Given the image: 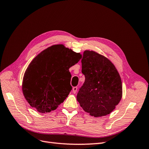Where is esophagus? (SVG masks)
<instances>
[{"mask_svg": "<svg viewBox=\"0 0 149 149\" xmlns=\"http://www.w3.org/2000/svg\"><path fill=\"white\" fill-rule=\"evenodd\" d=\"M77 91H78V88L77 87H73V93H76V92H77Z\"/></svg>", "mask_w": 149, "mask_h": 149, "instance_id": "1", "label": "esophagus"}]
</instances>
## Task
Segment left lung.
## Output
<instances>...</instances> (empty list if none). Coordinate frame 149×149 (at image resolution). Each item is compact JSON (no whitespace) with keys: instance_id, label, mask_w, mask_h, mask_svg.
<instances>
[{"instance_id":"8db88e82","label":"left lung","mask_w":149,"mask_h":149,"mask_svg":"<svg viewBox=\"0 0 149 149\" xmlns=\"http://www.w3.org/2000/svg\"><path fill=\"white\" fill-rule=\"evenodd\" d=\"M81 63L85 81L78 93L77 101L91 116L109 114L123 96L118 70L109 59L94 51L84 52Z\"/></svg>"}]
</instances>
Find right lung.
I'll return each mask as SVG.
<instances>
[{"label": "right lung", "mask_w": 149, "mask_h": 149, "mask_svg": "<svg viewBox=\"0 0 149 149\" xmlns=\"http://www.w3.org/2000/svg\"><path fill=\"white\" fill-rule=\"evenodd\" d=\"M81 58L79 53L61 44L49 47L34 58L22 82L24 96L30 106L45 113L63 102L72 89L69 68Z\"/></svg>", "instance_id": "1"}]
</instances>
